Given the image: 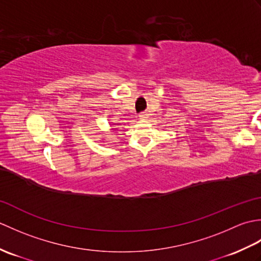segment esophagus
<instances>
[{"instance_id":"34e87169","label":"esophagus","mask_w":261,"mask_h":261,"mask_svg":"<svg viewBox=\"0 0 261 261\" xmlns=\"http://www.w3.org/2000/svg\"><path fill=\"white\" fill-rule=\"evenodd\" d=\"M139 118H140L141 120H146V119H148V113H146V112H142V113H140V114H139Z\"/></svg>"}]
</instances>
